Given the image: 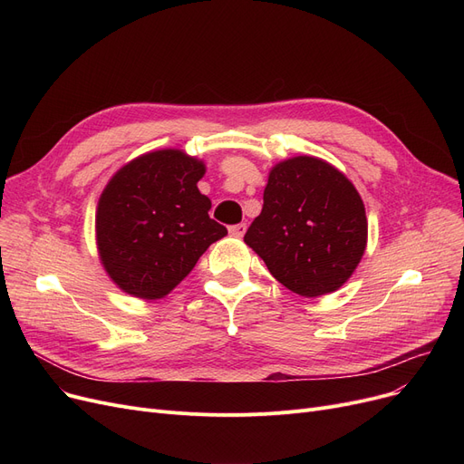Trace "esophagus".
Masks as SVG:
<instances>
[{"instance_id": "esophagus-1", "label": "esophagus", "mask_w": 464, "mask_h": 464, "mask_svg": "<svg viewBox=\"0 0 464 464\" xmlns=\"http://www.w3.org/2000/svg\"><path fill=\"white\" fill-rule=\"evenodd\" d=\"M229 233L235 235V237H242L246 233V224H237V226H231L229 227Z\"/></svg>"}]
</instances>
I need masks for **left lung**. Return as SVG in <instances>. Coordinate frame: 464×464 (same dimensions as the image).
Masks as SVG:
<instances>
[{
  "instance_id": "8db88e82",
  "label": "left lung",
  "mask_w": 464,
  "mask_h": 464,
  "mask_svg": "<svg viewBox=\"0 0 464 464\" xmlns=\"http://www.w3.org/2000/svg\"><path fill=\"white\" fill-rule=\"evenodd\" d=\"M367 227L353 184L327 161L299 156L273 167L245 242L282 285L320 297L352 276Z\"/></svg>"
}]
</instances>
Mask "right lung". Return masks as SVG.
Masks as SVG:
<instances>
[{
    "label": "right lung",
    "instance_id": "add662e5",
    "mask_svg": "<svg viewBox=\"0 0 464 464\" xmlns=\"http://www.w3.org/2000/svg\"><path fill=\"white\" fill-rule=\"evenodd\" d=\"M203 161L180 150L144 154L121 167L95 214L97 248L118 287L140 299L175 289L227 229L198 189Z\"/></svg>",
    "mask_w": 464,
    "mask_h": 464
}]
</instances>
